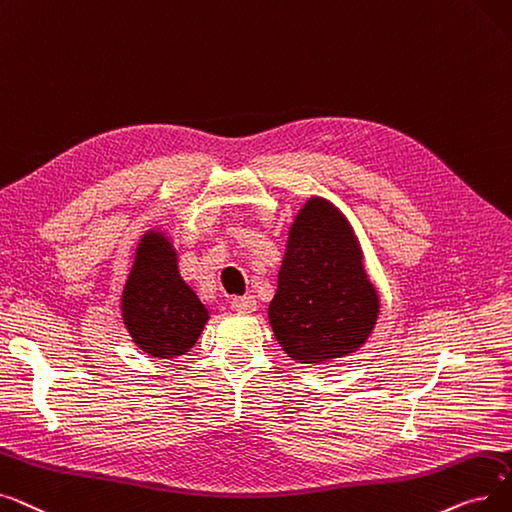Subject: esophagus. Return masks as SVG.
I'll return each instance as SVG.
<instances>
[{
	"label": "esophagus",
	"mask_w": 512,
	"mask_h": 512,
	"mask_svg": "<svg viewBox=\"0 0 512 512\" xmlns=\"http://www.w3.org/2000/svg\"><path fill=\"white\" fill-rule=\"evenodd\" d=\"M256 298L254 296H237L231 300V308L235 312H243V314H250L256 310Z\"/></svg>",
	"instance_id": "obj_1"
}]
</instances>
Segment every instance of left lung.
<instances>
[{"label":"left lung","instance_id":"obj_1","mask_svg":"<svg viewBox=\"0 0 512 512\" xmlns=\"http://www.w3.org/2000/svg\"><path fill=\"white\" fill-rule=\"evenodd\" d=\"M377 312L352 227L329 202L312 198L291 225L269 304L277 342L308 364L346 356L367 342Z\"/></svg>","mask_w":512,"mask_h":512}]
</instances>
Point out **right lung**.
<instances>
[{
    "label": "right lung",
    "instance_id": "right-lung-1",
    "mask_svg": "<svg viewBox=\"0 0 512 512\" xmlns=\"http://www.w3.org/2000/svg\"><path fill=\"white\" fill-rule=\"evenodd\" d=\"M208 316L183 281L173 246L156 233L143 235L123 291V319L133 342L156 358L181 356L198 342Z\"/></svg>",
    "mask_w": 512,
    "mask_h": 512
}]
</instances>
